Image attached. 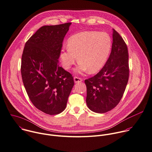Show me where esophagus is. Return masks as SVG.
I'll use <instances>...</instances> for the list:
<instances>
[{
	"label": "esophagus",
	"mask_w": 152,
	"mask_h": 152,
	"mask_svg": "<svg viewBox=\"0 0 152 152\" xmlns=\"http://www.w3.org/2000/svg\"><path fill=\"white\" fill-rule=\"evenodd\" d=\"M74 80L75 83H79V82H81L82 81V79L77 76H75L74 77Z\"/></svg>",
	"instance_id": "1"
}]
</instances>
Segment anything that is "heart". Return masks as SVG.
Segmentation results:
<instances>
[{"label": "heart", "mask_w": 152, "mask_h": 152, "mask_svg": "<svg viewBox=\"0 0 152 152\" xmlns=\"http://www.w3.org/2000/svg\"><path fill=\"white\" fill-rule=\"evenodd\" d=\"M112 47L110 36L105 32L83 31L71 36L68 45L61 50L60 58L64 68L69 70L77 60V73H93L102 68L106 62Z\"/></svg>", "instance_id": "1"}]
</instances>
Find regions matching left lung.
Returning a JSON list of instances; mask_svg holds the SVG:
<instances>
[{"instance_id":"1","label":"left lung","mask_w":152,"mask_h":152,"mask_svg":"<svg viewBox=\"0 0 152 152\" xmlns=\"http://www.w3.org/2000/svg\"><path fill=\"white\" fill-rule=\"evenodd\" d=\"M128 51L126 44L113 29L112 51L104 67L94 76L86 79V102L98 113H106L120 102L129 79Z\"/></svg>"}]
</instances>
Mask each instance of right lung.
<instances>
[{
  "label": "right lung",
  "mask_w": 152,
  "mask_h": 152,
  "mask_svg": "<svg viewBox=\"0 0 152 152\" xmlns=\"http://www.w3.org/2000/svg\"><path fill=\"white\" fill-rule=\"evenodd\" d=\"M71 24L42 26L26 42L22 55L21 73L27 95L37 109L50 115L64 110L75 83L72 75L58 65Z\"/></svg>",
  "instance_id": "add662e5"
}]
</instances>
